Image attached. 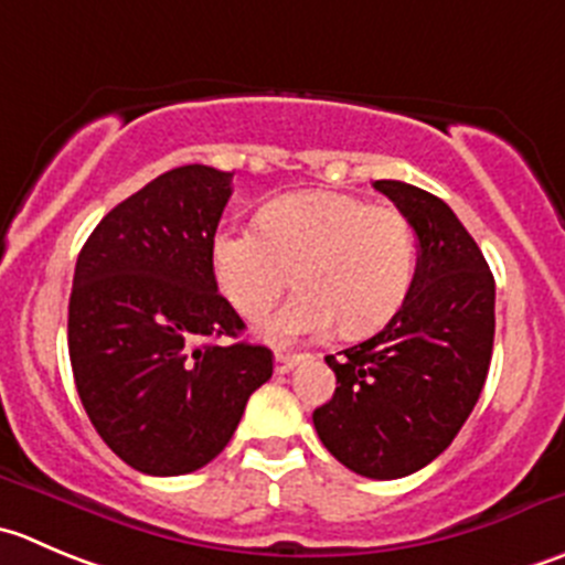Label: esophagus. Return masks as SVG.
<instances>
[{"instance_id":"34e87169","label":"esophagus","mask_w":565,"mask_h":565,"mask_svg":"<svg viewBox=\"0 0 565 565\" xmlns=\"http://www.w3.org/2000/svg\"><path fill=\"white\" fill-rule=\"evenodd\" d=\"M300 361L298 353H276V372L278 375H287L295 370V364Z\"/></svg>"}]
</instances>
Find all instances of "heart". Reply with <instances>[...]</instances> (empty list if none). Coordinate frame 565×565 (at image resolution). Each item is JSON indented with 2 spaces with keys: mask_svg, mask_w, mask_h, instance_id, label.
<instances>
[{
  "mask_svg": "<svg viewBox=\"0 0 565 565\" xmlns=\"http://www.w3.org/2000/svg\"><path fill=\"white\" fill-rule=\"evenodd\" d=\"M223 298L259 320L287 287L303 292L262 326L270 342L328 333L381 331L408 298L416 276V237L408 217L337 190H300L262 206L259 228L221 226L210 245Z\"/></svg>",
  "mask_w": 565,
  "mask_h": 565,
  "instance_id": "1",
  "label": "heart"
}]
</instances>
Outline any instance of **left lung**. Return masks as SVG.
<instances>
[{"mask_svg": "<svg viewBox=\"0 0 565 565\" xmlns=\"http://www.w3.org/2000/svg\"><path fill=\"white\" fill-rule=\"evenodd\" d=\"M419 243L403 309L381 333L337 355V392L315 411L326 450L372 480H394L439 458L472 414L494 348V276L472 234L436 195L375 182Z\"/></svg>", "mask_w": 565, "mask_h": 565, "instance_id": "left-lung-1", "label": "left lung"}]
</instances>
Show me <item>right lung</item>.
Segmentation results:
<instances>
[{
  "label": "right lung",
  "instance_id": "add662e5",
  "mask_svg": "<svg viewBox=\"0 0 565 565\" xmlns=\"http://www.w3.org/2000/svg\"><path fill=\"white\" fill-rule=\"evenodd\" d=\"M232 173L184 166L120 201L82 245L68 300L76 392L104 445L131 469L173 478L206 467L270 381L262 344L217 292L210 245Z\"/></svg>",
  "mask_w": 565,
  "mask_h": 565
}]
</instances>
